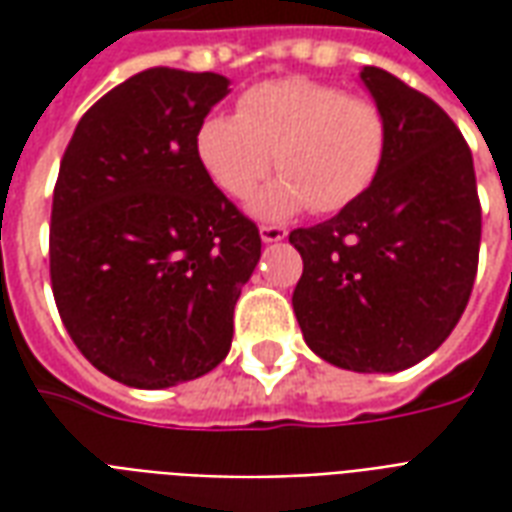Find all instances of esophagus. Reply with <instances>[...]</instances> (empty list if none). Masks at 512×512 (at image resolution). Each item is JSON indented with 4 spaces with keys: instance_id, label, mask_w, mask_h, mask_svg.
<instances>
[{
    "instance_id": "34e87169",
    "label": "esophagus",
    "mask_w": 512,
    "mask_h": 512,
    "mask_svg": "<svg viewBox=\"0 0 512 512\" xmlns=\"http://www.w3.org/2000/svg\"><path fill=\"white\" fill-rule=\"evenodd\" d=\"M288 235V230L285 227H279V224H263L260 227V238H263V244H277V241H282Z\"/></svg>"
}]
</instances>
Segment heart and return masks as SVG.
Masks as SVG:
<instances>
[{
    "mask_svg": "<svg viewBox=\"0 0 512 512\" xmlns=\"http://www.w3.org/2000/svg\"><path fill=\"white\" fill-rule=\"evenodd\" d=\"M205 175L227 197H246L271 161L282 178L252 200L260 219L312 208L334 213L370 191L389 153V120L373 98L307 76L249 87L238 115H208L194 134Z\"/></svg>",
    "mask_w": 512,
    "mask_h": 512,
    "instance_id": "obj_1",
    "label": "heart"
}]
</instances>
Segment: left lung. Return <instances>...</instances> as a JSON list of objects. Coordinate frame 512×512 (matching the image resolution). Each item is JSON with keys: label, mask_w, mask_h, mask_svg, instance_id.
<instances>
[{"label": "left lung", "mask_w": 512, "mask_h": 512, "mask_svg": "<svg viewBox=\"0 0 512 512\" xmlns=\"http://www.w3.org/2000/svg\"><path fill=\"white\" fill-rule=\"evenodd\" d=\"M359 76L389 120V153L367 194L290 233L304 260L293 312L329 365L397 373L461 321L483 216L472 150L450 115L389 71Z\"/></svg>", "instance_id": "left-lung-1"}]
</instances>
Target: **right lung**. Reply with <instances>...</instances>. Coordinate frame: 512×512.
Segmentation results:
<instances>
[{
    "label": "right lung",
    "mask_w": 512,
    "mask_h": 512,
    "mask_svg": "<svg viewBox=\"0 0 512 512\" xmlns=\"http://www.w3.org/2000/svg\"><path fill=\"white\" fill-rule=\"evenodd\" d=\"M227 87L219 73L147 68L90 106L65 147L51 290L76 348L120 384L194 381L233 343L260 233L194 153Z\"/></svg>",
    "instance_id": "1"
}]
</instances>
